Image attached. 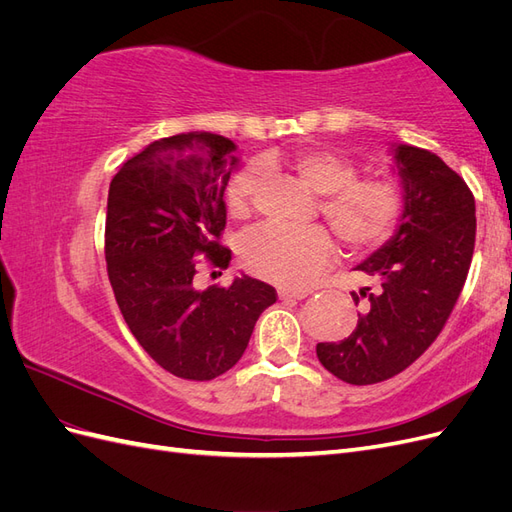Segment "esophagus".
<instances>
[{
    "label": "esophagus",
    "mask_w": 512,
    "mask_h": 512,
    "mask_svg": "<svg viewBox=\"0 0 512 512\" xmlns=\"http://www.w3.org/2000/svg\"><path fill=\"white\" fill-rule=\"evenodd\" d=\"M307 294H309V290H297V288H280V290H277V297H280L282 301H288V299L299 301V299H305Z\"/></svg>",
    "instance_id": "esophagus-1"
}]
</instances>
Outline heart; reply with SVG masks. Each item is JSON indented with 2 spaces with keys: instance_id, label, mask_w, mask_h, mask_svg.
Instances as JSON below:
<instances>
[{
  "instance_id": "b5f03b06",
  "label": "heart",
  "mask_w": 512,
  "mask_h": 512,
  "mask_svg": "<svg viewBox=\"0 0 512 512\" xmlns=\"http://www.w3.org/2000/svg\"><path fill=\"white\" fill-rule=\"evenodd\" d=\"M288 168L307 190L320 194V213L348 250L371 252L393 237L404 213V194L389 179H359L356 166L331 149H303ZM262 183V166L250 164L232 177L226 205L232 215H245ZM335 260V243L320 226H260L245 232L239 262L262 280L303 288Z\"/></svg>"
}]
</instances>
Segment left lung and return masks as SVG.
<instances>
[{"mask_svg": "<svg viewBox=\"0 0 512 512\" xmlns=\"http://www.w3.org/2000/svg\"><path fill=\"white\" fill-rule=\"evenodd\" d=\"M404 190L395 235L356 271L376 288L352 292L363 305L344 342L316 346L318 361L348 384H376L412 365L436 339L466 284L474 254V196L436 153L393 145Z\"/></svg>", "mask_w": 512, "mask_h": 512, "instance_id": "obj_1", "label": "left lung"}]
</instances>
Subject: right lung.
<instances>
[{"mask_svg": "<svg viewBox=\"0 0 512 512\" xmlns=\"http://www.w3.org/2000/svg\"><path fill=\"white\" fill-rule=\"evenodd\" d=\"M232 151L230 138L211 132L160 138L108 188L104 254L123 320L153 361L185 380H213L235 365L277 299L273 286L243 273L228 288L194 286V258L230 265L220 235L239 162Z\"/></svg>", "mask_w": 512, "mask_h": 512, "instance_id": "1", "label": "right lung"}]
</instances>
